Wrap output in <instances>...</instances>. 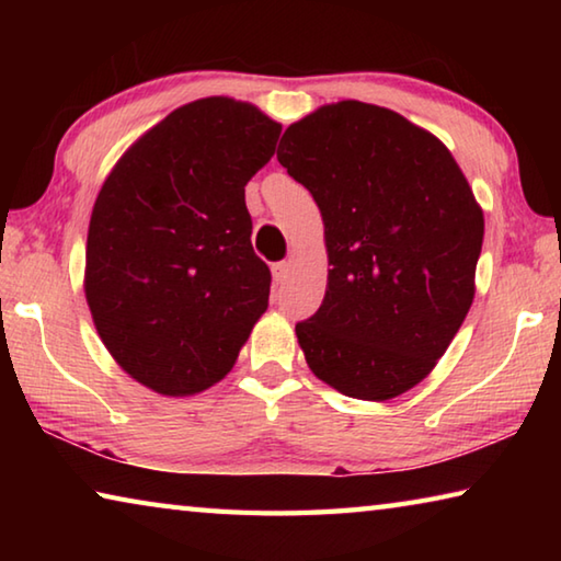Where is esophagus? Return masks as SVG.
Returning a JSON list of instances; mask_svg holds the SVG:
<instances>
[{"label": "esophagus", "instance_id": "esophagus-1", "mask_svg": "<svg viewBox=\"0 0 561 561\" xmlns=\"http://www.w3.org/2000/svg\"><path fill=\"white\" fill-rule=\"evenodd\" d=\"M287 277H289V262H274L272 264V279H274V284H284L287 282Z\"/></svg>", "mask_w": 561, "mask_h": 561}]
</instances>
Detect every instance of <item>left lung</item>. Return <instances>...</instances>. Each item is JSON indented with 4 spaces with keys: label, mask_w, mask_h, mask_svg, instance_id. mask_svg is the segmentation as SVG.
I'll return each instance as SVG.
<instances>
[{
    "label": "left lung",
    "mask_w": 561,
    "mask_h": 561,
    "mask_svg": "<svg viewBox=\"0 0 561 561\" xmlns=\"http://www.w3.org/2000/svg\"><path fill=\"white\" fill-rule=\"evenodd\" d=\"M277 160L324 217L327 294L297 324L309 368L360 401L405 393L474 297L485 220L468 180L428 130L360 101L291 123Z\"/></svg>",
    "instance_id": "1"
}]
</instances>
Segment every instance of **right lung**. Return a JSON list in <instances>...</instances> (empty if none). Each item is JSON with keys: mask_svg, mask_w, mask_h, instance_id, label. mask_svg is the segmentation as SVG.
<instances>
[{"mask_svg": "<svg viewBox=\"0 0 561 561\" xmlns=\"http://www.w3.org/2000/svg\"><path fill=\"white\" fill-rule=\"evenodd\" d=\"M279 123L213 96L170 113L103 183L89 225L87 301L99 336L163 396L225 378L270 301L244 185L270 163Z\"/></svg>", "mask_w": 561, "mask_h": 561, "instance_id": "obj_1", "label": "right lung"}]
</instances>
